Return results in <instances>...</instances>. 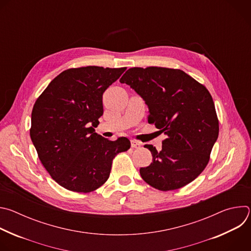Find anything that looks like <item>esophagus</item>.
Instances as JSON below:
<instances>
[{
    "label": "esophagus",
    "mask_w": 251,
    "mask_h": 251,
    "mask_svg": "<svg viewBox=\"0 0 251 251\" xmlns=\"http://www.w3.org/2000/svg\"><path fill=\"white\" fill-rule=\"evenodd\" d=\"M142 146V144L140 142L137 141H131V147L132 148H140Z\"/></svg>",
    "instance_id": "1"
}]
</instances>
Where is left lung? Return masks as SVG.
Returning <instances> with one entry per match:
<instances>
[{"instance_id": "obj_1", "label": "left lung", "mask_w": 251, "mask_h": 251, "mask_svg": "<svg viewBox=\"0 0 251 251\" xmlns=\"http://www.w3.org/2000/svg\"><path fill=\"white\" fill-rule=\"evenodd\" d=\"M148 105V122L166 135L162 150L140 169L143 180L160 191L180 189L204 170L219 137V119L208 90L181 69L129 68L120 79Z\"/></svg>"}]
</instances>
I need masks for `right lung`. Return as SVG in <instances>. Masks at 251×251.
<instances>
[{
    "label": "right lung",
    "instance_id": "obj_1",
    "mask_svg": "<svg viewBox=\"0 0 251 251\" xmlns=\"http://www.w3.org/2000/svg\"><path fill=\"white\" fill-rule=\"evenodd\" d=\"M126 70L85 66L66 69L35 101L29 130L50 176L66 190L90 193L108 180L112 161L131 144L95 133L103 114L102 95Z\"/></svg>",
    "mask_w": 251,
    "mask_h": 251
}]
</instances>
